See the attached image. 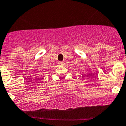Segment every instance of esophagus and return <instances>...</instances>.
Returning a JSON list of instances; mask_svg holds the SVG:
<instances>
[{"label":"esophagus","instance_id":"34e87169","mask_svg":"<svg viewBox=\"0 0 126 126\" xmlns=\"http://www.w3.org/2000/svg\"><path fill=\"white\" fill-rule=\"evenodd\" d=\"M59 65H64V62H62V61L59 62Z\"/></svg>","mask_w":126,"mask_h":126}]
</instances>
